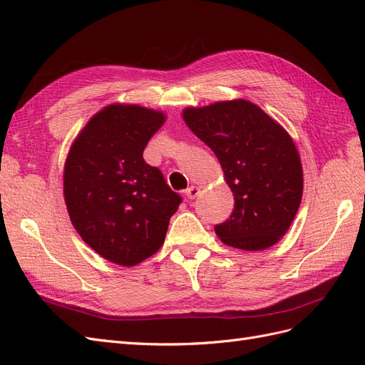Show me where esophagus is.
<instances>
[{
    "label": "esophagus",
    "instance_id": "34e87169",
    "mask_svg": "<svg viewBox=\"0 0 365 365\" xmlns=\"http://www.w3.org/2000/svg\"><path fill=\"white\" fill-rule=\"evenodd\" d=\"M200 192H201L200 187H196V185H190L189 189L185 190V196L189 197V200H195V197H196L197 195H200Z\"/></svg>",
    "mask_w": 365,
    "mask_h": 365
}]
</instances>
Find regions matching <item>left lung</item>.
<instances>
[{
	"label": "left lung",
	"instance_id": "1",
	"mask_svg": "<svg viewBox=\"0 0 365 365\" xmlns=\"http://www.w3.org/2000/svg\"><path fill=\"white\" fill-rule=\"evenodd\" d=\"M182 118L215 152L235 196L230 219L215 227L217 237L245 251L277 244L303 196L302 160L291 135L244 98L185 108Z\"/></svg>",
	"mask_w": 365,
	"mask_h": 365
}]
</instances>
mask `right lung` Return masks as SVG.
<instances>
[{
    "label": "right lung",
    "mask_w": 365,
    "mask_h": 365,
    "mask_svg": "<svg viewBox=\"0 0 365 365\" xmlns=\"http://www.w3.org/2000/svg\"><path fill=\"white\" fill-rule=\"evenodd\" d=\"M165 114L113 103L94 114L76 137L63 168V197L71 224L98 256L134 267L164 244L181 204L143 150Z\"/></svg>",
    "instance_id": "1"
}]
</instances>
